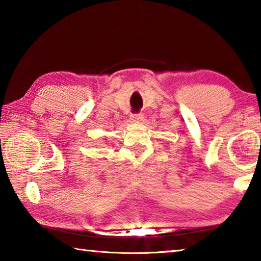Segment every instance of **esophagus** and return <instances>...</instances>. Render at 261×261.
<instances>
[{
	"label": "esophagus",
	"mask_w": 261,
	"mask_h": 261,
	"mask_svg": "<svg viewBox=\"0 0 261 261\" xmlns=\"http://www.w3.org/2000/svg\"><path fill=\"white\" fill-rule=\"evenodd\" d=\"M130 118L132 121H140L142 119V114H131Z\"/></svg>",
	"instance_id": "esophagus-1"
}]
</instances>
